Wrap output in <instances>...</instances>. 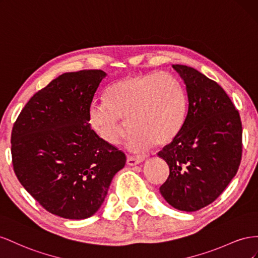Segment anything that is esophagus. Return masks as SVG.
Returning a JSON list of instances; mask_svg holds the SVG:
<instances>
[{"instance_id":"esophagus-1","label":"esophagus","mask_w":258,"mask_h":258,"mask_svg":"<svg viewBox=\"0 0 258 258\" xmlns=\"http://www.w3.org/2000/svg\"><path fill=\"white\" fill-rule=\"evenodd\" d=\"M142 162L141 159H137L135 157H132V156H128L127 159H126V163L131 166H134V165H137Z\"/></svg>"}]
</instances>
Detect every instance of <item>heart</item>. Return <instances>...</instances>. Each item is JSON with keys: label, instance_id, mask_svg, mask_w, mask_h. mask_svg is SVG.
<instances>
[{"label": "heart", "instance_id": "b5f03b06", "mask_svg": "<svg viewBox=\"0 0 258 258\" xmlns=\"http://www.w3.org/2000/svg\"><path fill=\"white\" fill-rule=\"evenodd\" d=\"M107 99L92 102L88 122L101 141L116 145L126 130L125 120H130L134 132L126 147L132 152L142 153L154 144L172 143L186 121V91L171 73L122 78L108 88Z\"/></svg>", "mask_w": 258, "mask_h": 258}]
</instances>
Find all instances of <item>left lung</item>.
Segmentation results:
<instances>
[{
    "mask_svg": "<svg viewBox=\"0 0 258 258\" xmlns=\"http://www.w3.org/2000/svg\"><path fill=\"white\" fill-rule=\"evenodd\" d=\"M173 68L185 81L189 106L180 134L158 152L170 167L160 192L173 208L195 212L214 202L237 174L242 123L215 81L188 66Z\"/></svg>",
    "mask_w": 258,
    "mask_h": 258,
    "instance_id": "1",
    "label": "left lung"
}]
</instances>
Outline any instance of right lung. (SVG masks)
Listing matches in <instances>:
<instances>
[{
  "label": "right lung",
  "mask_w": 258,
  "mask_h": 258,
  "mask_svg": "<svg viewBox=\"0 0 258 258\" xmlns=\"http://www.w3.org/2000/svg\"><path fill=\"white\" fill-rule=\"evenodd\" d=\"M105 77L102 70L63 73L36 92L14 123V172L54 215H94L126 162L125 153L101 141L88 123V107Z\"/></svg>",
  "instance_id": "add662e5"
}]
</instances>
